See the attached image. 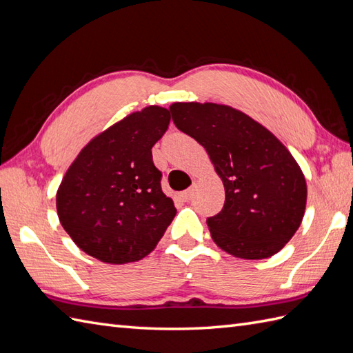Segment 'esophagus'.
<instances>
[{
    "label": "esophagus",
    "instance_id": "1",
    "mask_svg": "<svg viewBox=\"0 0 353 353\" xmlns=\"http://www.w3.org/2000/svg\"><path fill=\"white\" fill-rule=\"evenodd\" d=\"M179 198L182 201H189L192 198V188H189V189H186V191H183V192H180L179 194Z\"/></svg>",
    "mask_w": 353,
    "mask_h": 353
}]
</instances>
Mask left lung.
<instances>
[{"label": "left lung", "mask_w": 353, "mask_h": 353, "mask_svg": "<svg viewBox=\"0 0 353 353\" xmlns=\"http://www.w3.org/2000/svg\"><path fill=\"white\" fill-rule=\"evenodd\" d=\"M177 128L209 153L225 188L222 210L207 218L213 241L243 259L273 256L300 228L307 186L294 157L263 125L236 108L174 103Z\"/></svg>", "instance_id": "8db88e82"}]
</instances>
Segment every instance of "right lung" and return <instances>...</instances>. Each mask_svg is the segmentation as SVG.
Returning <instances> with one entry per match:
<instances>
[{
	"label": "right lung",
	"instance_id": "right-lung-1",
	"mask_svg": "<svg viewBox=\"0 0 353 353\" xmlns=\"http://www.w3.org/2000/svg\"><path fill=\"white\" fill-rule=\"evenodd\" d=\"M167 108L131 113L90 140L62 179L58 218L76 245L103 263L140 261L177 213L161 189L152 148L170 123Z\"/></svg>",
	"mask_w": 353,
	"mask_h": 353
}]
</instances>
